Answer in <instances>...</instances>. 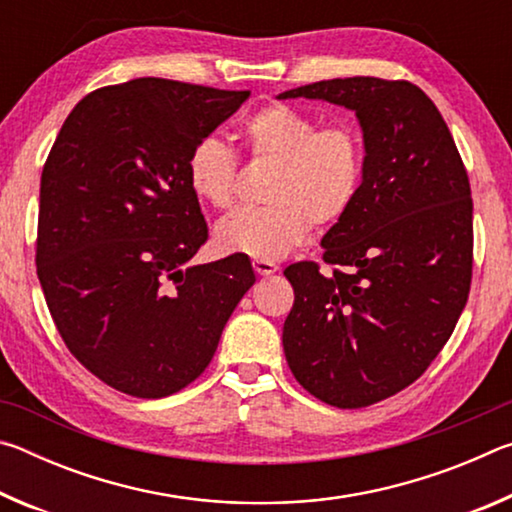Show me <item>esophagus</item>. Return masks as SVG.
<instances>
[{
  "label": "esophagus",
  "instance_id": "34e87169",
  "mask_svg": "<svg viewBox=\"0 0 512 512\" xmlns=\"http://www.w3.org/2000/svg\"><path fill=\"white\" fill-rule=\"evenodd\" d=\"M253 268H255V273L259 277H268V275H273V273L280 271V266L273 264V262H264V259H255Z\"/></svg>",
  "mask_w": 512,
  "mask_h": 512
}]
</instances>
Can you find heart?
<instances>
[{"mask_svg":"<svg viewBox=\"0 0 512 512\" xmlns=\"http://www.w3.org/2000/svg\"><path fill=\"white\" fill-rule=\"evenodd\" d=\"M253 158L275 164L266 207L237 210L214 228L223 253L282 259L305 244L314 223L334 225L352 210L366 171L361 133L350 124L320 126L287 103H271L241 128ZM237 162L216 137H203L187 158V183L198 201L228 207L235 196Z\"/></svg>","mask_w":512,"mask_h":512,"instance_id":"obj_1","label":"heart"}]
</instances>
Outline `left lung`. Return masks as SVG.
<instances>
[{"label":"left lung","mask_w":512,"mask_h":512,"mask_svg":"<svg viewBox=\"0 0 512 512\" xmlns=\"http://www.w3.org/2000/svg\"><path fill=\"white\" fill-rule=\"evenodd\" d=\"M357 115L366 171L352 210L320 241L325 264H291L282 345L302 388L361 409L413 384L438 357L472 280L470 180L443 115L418 85L372 76L277 94Z\"/></svg>","instance_id":"8db88e82"}]
</instances>
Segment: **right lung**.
<instances>
[{"instance_id": "right-lung-1", "label": "right lung", "mask_w": 512, "mask_h": 512, "mask_svg": "<svg viewBox=\"0 0 512 512\" xmlns=\"http://www.w3.org/2000/svg\"><path fill=\"white\" fill-rule=\"evenodd\" d=\"M250 92L135 79L69 112L42 169L38 280L69 352L108 386L167 397L212 361L255 284L246 255L192 264L207 241L187 183L196 142Z\"/></svg>"}]
</instances>
